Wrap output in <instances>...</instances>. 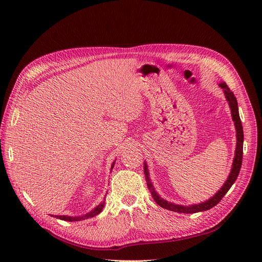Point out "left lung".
Listing matches in <instances>:
<instances>
[{
	"label": "left lung",
	"mask_w": 262,
	"mask_h": 262,
	"mask_svg": "<svg viewBox=\"0 0 262 262\" xmlns=\"http://www.w3.org/2000/svg\"><path fill=\"white\" fill-rule=\"evenodd\" d=\"M222 90L224 92L225 98L228 102L229 108H231V114H232V119L235 124V129H236V149H235V156L233 160V165H232V169L231 172H229V176L227 177V180L224 182V185L222 186V188L219 190V191L214 194L212 198H210L209 200L201 202L199 204H191V205H180V204H175L166 201L163 198L158 195V193L155 191V189L150 182L149 178V173L147 169V165L146 162H144V175L146 179V184L147 188L150 191V194H152L154 201L160 205V207L169 210L172 212H179V213H196V212H202V211H207L212 209L222 200V198L225 195V193L228 191L231 187L233 186L234 182L236 181L237 177H238V173L242 167V161H243V145H244V131H243V125L242 121L239 118V113H238V104H237V99L234 96L233 92L228 89V86L226 85L225 82H222L219 84Z\"/></svg>",
	"instance_id": "obj_1"
}]
</instances>
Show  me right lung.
I'll use <instances>...</instances> for the list:
<instances>
[{"label":"right lung","instance_id":"obj_1","mask_svg":"<svg viewBox=\"0 0 262 262\" xmlns=\"http://www.w3.org/2000/svg\"><path fill=\"white\" fill-rule=\"evenodd\" d=\"M116 162V161H115ZM115 162L113 163L112 165V169L113 170L114 166H115ZM105 207V201H102L100 204H98L96 208H95L94 210H92L91 212H89L87 214H85V215H82V216H68V215H55V217H58L60 220H63V221H68V222H77V221H83V220H86V219H90V217H94L95 215H97V214H99L102 209H104Z\"/></svg>","mask_w":262,"mask_h":262}]
</instances>
